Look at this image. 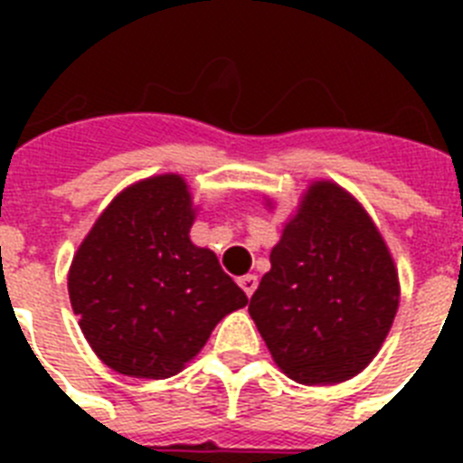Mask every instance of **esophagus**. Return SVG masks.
Masks as SVG:
<instances>
[{
    "mask_svg": "<svg viewBox=\"0 0 463 463\" xmlns=\"http://www.w3.org/2000/svg\"><path fill=\"white\" fill-rule=\"evenodd\" d=\"M239 285H241V289L248 294V297H252V294H255V289H257V276H255V273H248V276L239 278Z\"/></svg>",
    "mask_w": 463,
    "mask_h": 463,
    "instance_id": "34e87169",
    "label": "esophagus"
}]
</instances>
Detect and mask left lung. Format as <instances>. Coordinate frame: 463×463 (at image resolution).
Segmentation results:
<instances>
[{"mask_svg":"<svg viewBox=\"0 0 463 463\" xmlns=\"http://www.w3.org/2000/svg\"><path fill=\"white\" fill-rule=\"evenodd\" d=\"M399 308V276L383 236L353 194L308 187L250 298L273 362L301 384H334L369 366Z\"/></svg>","mask_w":463,"mask_h":463,"instance_id":"obj_1","label":"left lung"}]
</instances>
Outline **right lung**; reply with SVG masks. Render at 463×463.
I'll list each match as a JSON object with an SVG mask.
<instances>
[{
  "instance_id": "add662e5",
  "label": "right lung",
  "mask_w": 463,
  "mask_h": 463,
  "mask_svg": "<svg viewBox=\"0 0 463 463\" xmlns=\"http://www.w3.org/2000/svg\"><path fill=\"white\" fill-rule=\"evenodd\" d=\"M194 208L178 174L153 175L109 203L69 269V298L97 357L118 373L162 380L248 304L215 252L190 241Z\"/></svg>"
}]
</instances>
